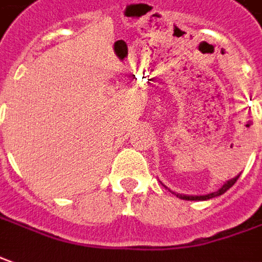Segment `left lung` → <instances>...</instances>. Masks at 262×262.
<instances>
[{
    "label": "left lung",
    "mask_w": 262,
    "mask_h": 262,
    "mask_svg": "<svg viewBox=\"0 0 262 262\" xmlns=\"http://www.w3.org/2000/svg\"><path fill=\"white\" fill-rule=\"evenodd\" d=\"M238 178H239V175L235 176L234 179H231L228 182L224 183L221 189H218L216 192H212V193H208V195H202V196H189V195H179V193H176V196L181 199H186V201H206V199L215 198V196H220V195H222V193H225V192L228 191L229 188L238 181Z\"/></svg>",
    "instance_id": "1"
}]
</instances>
